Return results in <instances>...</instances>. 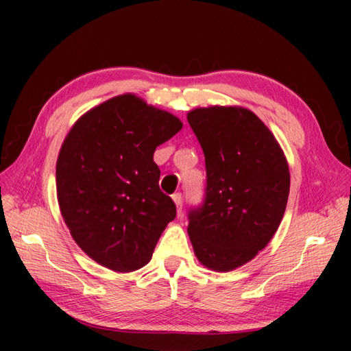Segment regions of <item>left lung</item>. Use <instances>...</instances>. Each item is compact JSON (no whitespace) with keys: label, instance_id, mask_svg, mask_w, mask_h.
<instances>
[{"label":"left lung","instance_id":"8db88e82","mask_svg":"<svg viewBox=\"0 0 351 351\" xmlns=\"http://www.w3.org/2000/svg\"><path fill=\"white\" fill-rule=\"evenodd\" d=\"M181 128L133 94L106 100L71 128L57 159V199L74 241L99 265L133 272L152 260L176 217L153 153Z\"/></svg>","mask_w":351,"mask_h":351}]
</instances>
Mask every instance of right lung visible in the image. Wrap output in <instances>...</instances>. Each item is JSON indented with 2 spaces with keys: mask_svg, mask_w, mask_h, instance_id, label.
I'll return each instance as SVG.
<instances>
[{
  "mask_svg": "<svg viewBox=\"0 0 351 351\" xmlns=\"http://www.w3.org/2000/svg\"><path fill=\"white\" fill-rule=\"evenodd\" d=\"M206 159V199L187 232L201 265L218 272L251 261L271 241L287 209L289 169L261 121L234 106L189 111Z\"/></svg>",
  "mask_w": 351,
  "mask_h": 351,
  "instance_id": "add662e5",
  "label": "right lung"
}]
</instances>
